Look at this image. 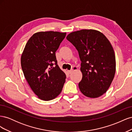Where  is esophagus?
<instances>
[{"instance_id":"obj_1","label":"esophagus","mask_w":132,"mask_h":132,"mask_svg":"<svg viewBox=\"0 0 132 132\" xmlns=\"http://www.w3.org/2000/svg\"><path fill=\"white\" fill-rule=\"evenodd\" d=\"M77 69H78V68H77V67H74L73 68V69H71V70H68V72L69 74H70V73H72L74 70H77Z\"/></svg>"}]
</instances>
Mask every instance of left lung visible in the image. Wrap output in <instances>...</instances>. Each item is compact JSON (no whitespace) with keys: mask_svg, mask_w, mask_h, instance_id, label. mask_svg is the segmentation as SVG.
I'll return each instance as SVG.
<instances>
[{"mask_svg":"<svg viewBox=\"0 0 132 132\" xmlns=\"http://www.w3.org/2000/svg\"><path fill=\"white\" fill-rule=\"evenodd\" d=\"M67 39L78 50L81 61L80 90L90 98L101 96L109 89L116 73L115 54L110 42L101 32L93 29L72 32Z\"/></svg>","mask_w":132,"mask_h":132,"instance_id":"left-lung-1","label":"left lung"}]
</instances>
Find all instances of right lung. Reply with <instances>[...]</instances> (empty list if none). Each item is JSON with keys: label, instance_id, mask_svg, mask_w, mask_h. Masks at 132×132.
Listing matches in <instances>:
<instances>
[{"label": "right lung", "instance_id": "right-lung-1", "mask_svg": "<svg viewBox=\"0 0 132 132\" xmlns=\"http://www.w3.org/2000/svg\"><path fill=\"white\" fill-rule=\"evenodd\" d=\"M65 36L66 32L57 31L38 32L30 38L22 52L23 75L31 90L42 100L57 97L65 81V74L60 69L55 57Z\"/></svg>", "mask_w": 132, "mask_h": 132}]
</instances>
